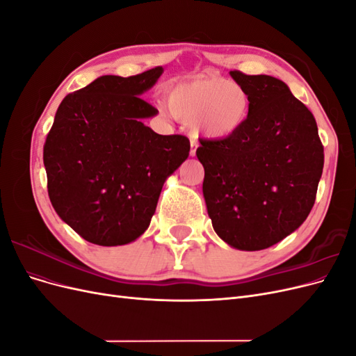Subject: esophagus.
Wrapping results in <instances>:
<instances>
[{"label":"esophagus","instance_id":"esophagus-1","mask_svg":"<svg viewBox=\"0 0 356 356\" xmlns=\"http://www.w3.org/2000/svg\"><path fill=\"white\" fill-rule=\"evenodd\" d=\"M197 147H199V143L196 141V139H191V143H190V156H196Z\"/></svg>","mask_w":356,"mask_h":356}]
</instances>
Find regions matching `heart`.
<instances>
[{"label":"heart","instance_id":"obj_1","mask_svg":"<svg viewBox=\"0 0 356 356\" xmlns=\"http://www.w3.org/2000/svg\"><path fill=\"white\" fill-rule=\"evenodd\" d=\"M169 111L179 122L208 139L236 134L250 114L251 96L241 83L221 77H202L182 83L168 96Z\"/></svg>","mask_w":356,"mask_h":356}]
</instances>
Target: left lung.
I'll return each mask as SVG.
<instances>
[{"label": "left lung", "mask_w": 356, "mask_h": 356, "mask_svg": "<svg viewBox=\"0 0 356 356\" xmlns=\"http://www.w3.org/2000/svg\"><path fill=\"white\" fill-rule=\"evenodd\" d=\"M251 96L238 132L200 139L203 196L213 230L230 246L260 251L307 218L324 168L314 114L270 75L230 71Z\"/></svg>", "instance_id": "8db88e82"}]
</instances>
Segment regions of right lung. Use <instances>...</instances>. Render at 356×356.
Listing matches in <instances>:
<instances>
[{
  "mask_svg": "<svg viewBox=\"0 0 356 356\" xmlns=\"http://www.w3.org/2000/svg\"><path fill=\"white\" fill-rule=\"evenodd\" d=\"M163 72L156 67L102 75L67 95L47 134L42 160L56 213L95 245H126L152 221L161 187L188 157L182 135H159L143 118L159 111L139 95Z\"/></svg>",
  "mask_w": 356,
  "mask_h": 356,
  "instance_id": "right-lung-1",
  "label": "right lung"
}]
</instances>
